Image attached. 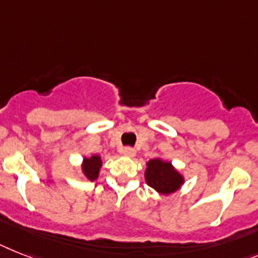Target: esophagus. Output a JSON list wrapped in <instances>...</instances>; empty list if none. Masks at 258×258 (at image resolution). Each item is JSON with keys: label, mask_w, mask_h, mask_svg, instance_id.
<instances>
[{"label": "esophagus", "mask_w": 258, "mask_h": 258, "mask_svg": "<svg viewBox=\"0 0 258 258\" xmlns=\"http://www.w3.org/2000/svg\"><path fill=\"white\" fill-rule=\"evenodd\" d=\"M122 154L125 155V157H134V155H136V150H134L133 148H124L122 149Z\"/></svg>", "instance_id": "1"}]
</instances>
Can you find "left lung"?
Listing matches in <instances>:
<instances>
[{
	"label": "left lung",
	"mask_w": 258,
	"mask_h": 258,
	"mask_svg": "<svg viewBox=\"0 0 258 258\" xmlns=\"http://www.w3.org/2000/svg\"><path fill=\"white\" fill-rule=\"evenodd\" d=\"M145 180L148 186L154 188L161 195H170L176 192L184 184V176L170 161L163 158L150 159L146 163Z\"/></svg>",
	"instance_id": "1"
}]
</instances>
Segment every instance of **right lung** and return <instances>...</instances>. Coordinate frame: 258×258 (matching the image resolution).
<instances>
[{"mask_svg":"<svg viewBox=\"0 0 258 258\" xmlns=\"http://www.w3.org/2000/svg\"><path fill=\"white\" fill-rule=\"evenodd\" d=\"M101 167H103V159L99 154H92L91 157H83L82 165H80L82 179H88L93 182V180L99 178Z\"/></svg>","mask_w":258,"mask_h":258,"instance_id":"1","label":"right lung"}]
</instances>
